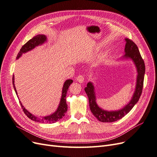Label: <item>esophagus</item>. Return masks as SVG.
Returning <instances> with one entry per match:
<instances>
[{
	"mask_svg": "<svg viewBox=\"0 0 157 157\" xmlns=\"http://www.w3.org/2000/svg\"><path fill=\"white\" fill-rule=\"evenodd\" d=\"M84 79H85V77L83 75H79L76 78V80L79 83H83L84 82Z\"/></svg>",
	"mask_w": 157,
	"mask_h": 157,
	"instance_id": "esophagus-1",
	"label": "esophagus"
}]
</instances>
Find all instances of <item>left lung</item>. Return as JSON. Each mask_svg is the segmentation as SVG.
Returning <instances> with one entry per match:
<instances>
[{
  "instance_id": "8db88e82",
  "label": "left lung",
  "mask_w": 157,
  "mask_h": 157,
  "mask_svg": "<svg viewBox=\"0 0 157 157\" xmlns=\"http://www.w3.org/2000/svg\"><path fill=\"white\" fill-rule=\"evenodd\" d=\"M125 40L126 43L124 49L125 55L124 57L125 58H130L133 60L138 71L137 83H136V90L130 102L125 107L120 110L112 111V112L105 111L99 108L97 104V102H96V97L93 83L89 82L87 85V87L85 88V91L89 98L90 109L94 117H97L100 122L111 123L123 118L124 115L129 113L134 105L138 102L141 93H142L145 71V63L136 44L130 39L126 38Z\"/></svg>"
}]
</instances>
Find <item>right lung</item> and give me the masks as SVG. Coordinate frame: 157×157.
<instances>
[{
  "mask_svg": "<svg viewBox=\"0 0 157 157\" xmlns=\"http://www.w3.org/2000/svg\"><path fill=\"white\" fill-rule=\"evenodd\" d=\"M46 40H47L46 36L43 34H38L36 36H34L32 39L29 40L26 44H24L21 47L19 52L17 54L16 59H19L20 57H21L23 53H26V52L30 51V50L34 49L36 46H38V45L42 44L43 43H44V42L46 41ZM12 82H13L14 90L17 94L16 89V87H15V85H14V75H13V78H12ZM72 82H73V81L72 79H68L64 82V85H63V88L61 99H60V104H59V105L57 108V110L55 113L52 114L51 115L46 116V117H42V118L37 117H36V116H34L30 112H29L28 111L23 107V105H22L21 102H19L20 104H21V108L23 109V112L29 119H31V120H33L34 121H36V122H40V123H54L55 122H57V121H59L60 119H62L65 115L66 112H67L68 107H67V102H66V96H67V93L68 89L70 87V85L72 84Z\"/></svg>",
  "mask_w": 157,
  "mask_h": 157,
  "instance_id": "right-lung-1",
  "label": "right lung"
}]
</instances>
